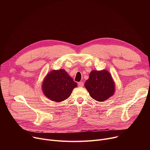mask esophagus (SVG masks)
<instances>
[{
    "mask_svg": "<svg viewBox=\"0 0 150 150\" xmlns=\"http://www.w3.org/2000/svg\"><path fill=\"white\" fill-rule=\"evenodd\" d=\"M78 86H80V87H83V86H84V83L83 81L79 82L78 83Z\"/></svg>",
    "mask_w": 150,
    "mask_h": 150,
    "instance_id": "esophagus-1",
    "label": "esophagus"
}]
</instances>
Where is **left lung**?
<instances>
[{
  "instance_id": "left-lung-1",
  "label": "left lung",
  "mask_w": 150,
  "mask_h": 150,
  "mask_svg": "<svg viewBox=\"0 0 150 150\" xmlns=\"http://www.w3.org/2000/svg\"><path fill=\"white\" fill-rule=\"evenodd\" d=\"M84 86L91 97L98 101H105L114 93V83L111 75L105 70L91 71Z\"/></svg>"
}]
</instances>
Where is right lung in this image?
I'll return each instance as SVG.
<instances>
[{"label": "right lung", "instance_id": "right-lung-1", "mask_svg": "<svg viewBox=\"0 0 150 150\" xmlns=\"http://www.w3.org/2000/svg\"><path fill=\"white\" fill-rule=\"evenodd\" d=\"M77 86L64 70H53L47 75L42 84L45 96L52 101L60 102L68 98Z\"/></svg>", "mask_w": 150, "mask_h": 150}]
</instances>
